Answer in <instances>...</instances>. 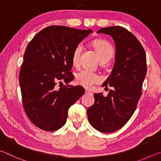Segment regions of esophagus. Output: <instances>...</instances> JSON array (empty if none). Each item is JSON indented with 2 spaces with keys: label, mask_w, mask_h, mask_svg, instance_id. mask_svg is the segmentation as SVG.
I'll use <instances>...</instances> for the list:
<instances>
[{
  "label": "esophagus",
  "mask_w": 161,
  "mask_h": 161,
  "mask_svg": "<svg viewBox=\"0 0 161 161\" xmlns=\"http://www.w3.org/2000/svg\"><path fill=\"white\" fill-rule=\"evenodd\" d=\"M85 94H92V92L89 89H85Z\"/></svg>",
  "instance_id": "1"
}]
</instances>
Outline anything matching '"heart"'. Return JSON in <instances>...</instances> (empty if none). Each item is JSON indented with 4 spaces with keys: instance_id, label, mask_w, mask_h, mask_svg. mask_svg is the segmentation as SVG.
<instances>
[{
    "instance_id": "heart-1",
    "label": "heart",
    "mask_w": 161,
    "mask_h": 161,
    "mask_svg": "<svg viewBox=\"0 0 161 161\" xmlns=\"http://www.w3.org/2000/svg\"><path fill=\"white\" fill-rule=\"evenodd\" d=\"M92 46H93L95 51L97 52L98 57L102 63L108 62L114 56V50L112 45L106 40H94L92 42ZM82 48V45L79 44L76 46L74 51H73L72 62V64L75 67H77L80 64ZM75 81L76 83L79 85L89 89L92 88L94 84L100 83L102 81V78L96 73L89 72L87 70H81L75 75Z\"/></svg>"
}]
</instances>
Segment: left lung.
Masks as SVG:
<instances>
[{"instance_id": "1", "label": "left lung", "mask_w": 161, "mask_h": 161, "mask_svg": "<svg viewBox=\"0 0 161 161\" xmlns=\"http://www.w3.org/2000/svg\"><path fill=\"white\" fill-rule=\"evenodd\" d=\"M97 33L111 35L115 42V63L102 84L112 89L107 97L94 94L95 102L87 109V116L95 129L111 133L123 127L136 109L147 72L146 55L137 38L122 27L103 28Z\"/></svg>"}]
</instances>
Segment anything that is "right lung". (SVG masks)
<instances>
[{
  "label": "right lung",
  "instance_id": "add662e5",
  "mask_svg": "<svg viewBox=\"0 0 161 161\" xmlns=\"http://www.w3.org/2000/svg\"><path fill=\"white\" fill-rule=\"evenodd\" d=\"M91 32V29L49 26L27 46L19 82L26 115L40 129L53 131L63 126L69 108L84 94L82 86L68 84L74 77L70 72L73 51ZM61 80L67 85L58 89L56 84Z\"/></svg>",
  "mask_w": 161,
  "mask_h": 161
}]
</instances>
